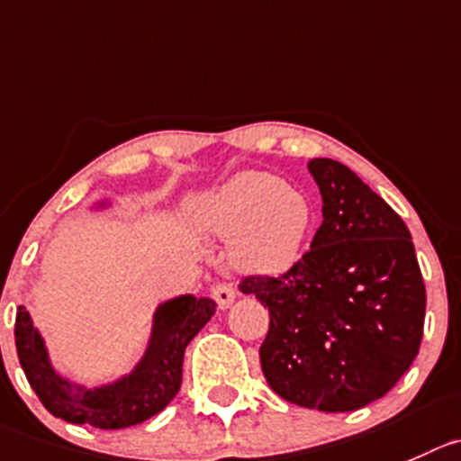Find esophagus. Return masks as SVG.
<instances>
[{
	"instance_id": "34e87169",
	"label": "esophagus",
	"mask_w": 461,
	"mask_h": 461,
	"mask_svg": "<svg viewBox=\"0 0 461 461\" xmlns=\"http://www.w3.org/2000/svg\"><path fill=\"white\" fill-rule=\"evenodd\" d=\"M210 292H212V299L217 301V305L221 310H226V308H230V305H233L235 289H233V285H230V283H214Z\"/></svg>"
}]
</instances>
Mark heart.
<instances>
[{
  "label": "heart",
  "instance_id": "obj_1",
  "mask_svg": "<svg viewBox=\"0 0 461 461\" xmlns=\"http://www.w3.org/2000/svg\"><path fill=\"white\" fill-rule=\"evenodd\" d=\"M201 223L230 238V262L244 274L276 276L303 253L312 233L314 208L299 190L267 172H242L205 196Z\"/></svg>",
  "mask_w": 461,
  "mask_h": 461
}]
</instances>
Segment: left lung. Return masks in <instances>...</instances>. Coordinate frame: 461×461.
Instances as JSON below:
<instances>
[{"instance_id": "obj_1", "label": "left lung", "mask_w": 461, "mask_h": 461, "mask_svg": "<svg viewBox=\"0 0 461 461\" xmlns=\"http://www.w3.org/2000/svg\"><path fill=\"white\" fill-rule=\"evenodd\" d=\"M323 199L310 251L240 283L269 308L260 365L294 405L353 411L383 398L419 353L425 285L405 221L341 162L308 165Z\"/></svg>"}]
</instances>
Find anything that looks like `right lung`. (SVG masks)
I'll return each instance as SVG.
<instances>
[{
  "mask_svg": "<svg viewBox=\"0 0 461 461\" xmlns=\"http://www.w3.org/2000/svg\"><path fill=\"white\" fill-rule=\"evenodd\" d=\"M214 308L217 303L212 299L194 296H178L162 303L153 317L151 341L142 362L117 383L83 389L51 369L45 341L20 305L15 317L17 357L36 396L54 416L102 430L131 428L156 416L176 396L187 344L210 321Z\"/></svg>",
  "mask_w": 461,
  "mask_h": 461,
  "instance_id": "obj_1",
  "label": "right lung"
}]
</instances>
